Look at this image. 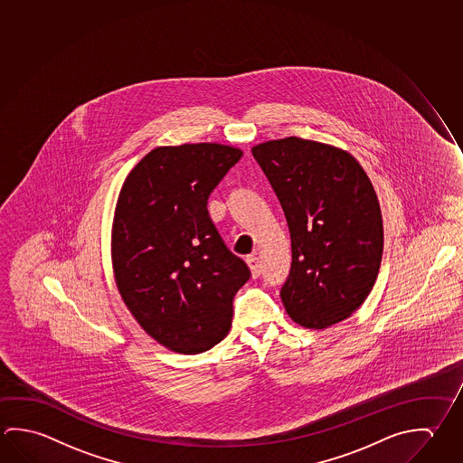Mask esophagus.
Segmentation results:
<instances>
[{
	"label": "esophagus",
	"instance_id": "34e87169",
	"mask_svg": "<svg viewBox=\"0 0 463 463\" xmlns=\"http://www.w3.org/2000/svg\"><path fill=\"white\" fill-rule=\"evenodd\" d=\"M245 260H247V265L250 267L251 276L259 278L261 275V263H260L259 257L253 253V255H249Z\"/></svg>",
	"mask_w": 463,
	"mask_h": 463
}]
</instances>
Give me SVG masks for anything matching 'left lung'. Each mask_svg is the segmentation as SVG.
I'll use <instances>...</instances> for the list:
<instances>
[{
	"mask_svg": "<svg viewBox=\"0 0 463 463\" xmlns=\"http://www.w3.org/2000/svg\"><path fill=\"white\" fill-rule=\"evenodd\" d=\"M281 203L291 234L286 312L306 328L348 318L373 289L383 250L381 206L353 156L310 139L251 149Z\"/></svg>",
	"mask_w": 463,
	"mask_h": 463,
	"instance_id": "8db88e82",
	"label": "left lung"
}]
</instances>
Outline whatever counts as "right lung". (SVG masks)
<instances>
[{
  "label": "right lung",
  "instance_id": "1",
  "mask_svg": "<svg viewBox=\"0 0 463 463\" xmlns=\"http://www.w3.org/2000/svg\"><path fill=\"white\" fill-rule=\"evenodd\" d=\"M242 151L216 143L156 147L123 184L112 229L118 291L165 348L198 354L231 328L250 269L229 250L208 198Z\"/></svg>",
  "mask_w": 463,
  "mask_h": 463
}]
</instances>
